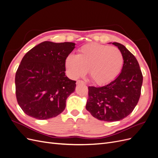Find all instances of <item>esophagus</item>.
I'll return each instance as SVG.
<instances>
[{"mask_svg":"<svg viewBox=\"0 0 158 158\" xmlns=\"http://www.w3.org/2000/svg\"><path fill=\"white\" fill-rule=\"evenodd\" d=\"M85 84V82L82 80H77V82H76V84Z\"/></svg>","mask_w":158,"mask_h":158,"instance_id":"obj_1","label":"esophagus"}]
</instances>
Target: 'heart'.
I'll return each mask as SVG.
<instances>
[{
    "label": "heart",
    "mask_w": 158,
    "mask_h": 158,
    "mask_svg": "<svg viewBox=\"0 0 158 158\" xmlns=\"http://www.w3.org/2000/svg\"><path fill=\"white\" fill-rule=\"evenodd\" d=\"M124 59L117 47L91 43L82 46L77 55L66 58L65 67L70 77L77 78L89 70V76L97 84L111 82L123 67Z\"/></svg>",
    "instance_id": "heart-1"
}]
</instances>
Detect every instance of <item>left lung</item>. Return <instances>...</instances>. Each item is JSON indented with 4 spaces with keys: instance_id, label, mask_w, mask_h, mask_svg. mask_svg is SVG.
Instances as JSON below:
<instances>
[{
    "instance_id": "8db88e82",
    "label": "left lung",
    "mask_w": 158,
    "mask_h": 158,
    "mask_svg": "<svg viewBox=\"0 0 158 158\" xmlns=\"http://www.w3.org/2000/svg\"><path fill=\"white\" fill-rule=\"evenodd\" d=\"M122 52L124 63L117 78L102 87H88L85 108L98 120L118 121L130 114L140 97L143 76L135 56L123 45L113 43Z\"/></svg>"
}]
</instances>
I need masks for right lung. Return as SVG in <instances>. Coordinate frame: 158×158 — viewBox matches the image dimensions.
Wrapping results in <instances>:
<instances>
[{"label": "right lung", "mask_w": 158, "mask_h": 158, "mask_svg": "<svg viewBox=\"0 0 158 158\" xmlns=\"http://www.w3.org/2000/svg\"><path fill=\"white\" fill-rule=\"evenodd\" d=\"M75 48L71 42L44 41L23 57L15 76L19 106L28 116L40 120L63 112L76 81L65 75V60Z\"/></svg>", "instance_id": "1"}]
</instances>
